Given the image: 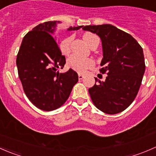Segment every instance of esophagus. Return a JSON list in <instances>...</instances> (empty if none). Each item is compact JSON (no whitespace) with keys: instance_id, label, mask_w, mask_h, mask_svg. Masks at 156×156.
<instances>
[{"instance_id":"esophagus-1","label":"esophagus","mask_w":156,"mask_h":156,"mask_svg":"<svg viewBox=\"0 0 156 156\" xmlns=\"http://www.w3.org/2000/svg\"><path fill=\"white\" fill-rule=\"evenodd\" d=\"M84 78V75H81V74H78V78H79V80H82Z\"/></svg>"}]
</instances>
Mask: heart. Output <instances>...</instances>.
<instances>
[{
    "instance_id": "b5f03b06",
    "label": "heart",
    "mask_w": 156,
    "mask_h": 156,
    "mask_svg": "<svg viewBox=\"0 0 156 156\" xmlns=\"http://www.w3.org/2000/svg\"><path fill=\"white\" fill-rule=\"evenodd\" d=\"M96 37H97V35H95L94 34L87 32L84 34V40L87 44V45H89L91 41ZM72 39H73V37L70 36V37L64 38L60 42L59 48H60V50L62 53V54H69L71 51V43H72ZM66 65L69 69H72V70L75 71V72H78V73H84V72H87V69L92 68L93 66H94V62L90 59L81 57V56L74 54L72 55L67 59Z\"/></svg>"
}]
</instances>
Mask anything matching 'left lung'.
<instances>
[{"label":"left lung","mask_w":156,"mask_h":156,"mask_svg":"<svg viewBox=\"0 0 156 156\" xmlns=\"http://www.w3.org/2000/svg\"><path fill=\"white\" fill-rule=\"evenodd\" d=\"M84 31L101 38L103 58L100 73L107 74L105 81L89 88L93 103L109 115L122 112L136 98L145 72L144 51L130 34L109 24L86 26Z\"/></svg>","instance_id":"1"}]
</instances>
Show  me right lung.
<instances>
[{
	"mask_svg": "<svg viewBox=\"0 0 156 156\" xmlns=\"http://www.w3.org/2000/svg\"><path fill=\"white\" fill-rule=\"evenodd\" d=\"M56 25V21L45 22L29 31L23 37L16 58L19 78L25 94L32 104L44 111L62 106L78 81V74L72 69L65 73L57 71L64 67L66 57L51 34Z\"/></svg>",
	"mask_w": 156,
	"mask_h": 156,
	"instance_id": "1",
	"label": "right lung"
}]
</instances>
